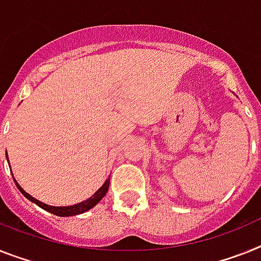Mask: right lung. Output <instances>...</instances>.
<instances>
[{
  "mask_svg": "<svg viewBox=\"0 0 261 261\" xmlns=\"http://www.w3.org/2000/svg\"><path fill=\"white\" fill-rule=\"evenodd\" d=\"M15 185H17V187H18L19 191L22 192L25 198H28L29 200H32L33 203H36L37 205H39V207L45 210V211L51 212V214H54V215H57V216H74V215H80V214H82V212H86V211H89V210H91L94 205L97 204L98 201L100 200V199L103 198L105 195H106L107 190H109L110 179H107V180L105 181V185L102 186V187H100L99 190H98V191L95 192L93 196H91V198L87 199V200H85V201H82V203H78V204L69 205V207H53V205L45 204V203L37 200V199H34L33 196H30L28 192L23 191L22 188L19 187V185L17 183V181H15Z\"/></svg>",
  "mask_w": 261,
  "mask_h": 261,
  "instance_id": "add662e5",
  "label": "right lung"
}]
</instances>
